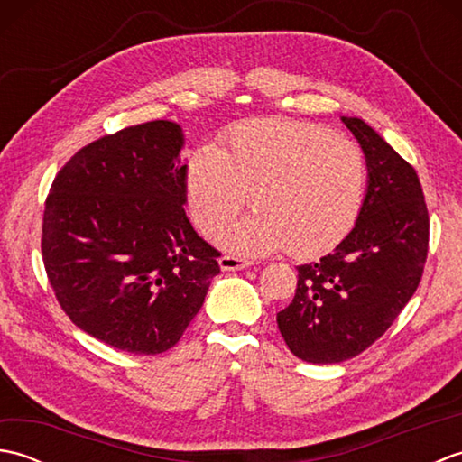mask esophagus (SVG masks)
<instances>
[{
    "mask_svg": "<svg viewBox=\"0 0 462 462\" xmlns=\"http://www.w3.org/2000/svg\"><path fill=\"white\" fill-rule=\"evenodd\" d=\"M220 268L226 272H234V270H244L252 266V260L248 258H240V256H232V254H224V256L218 260Z\"/></svg>",
    "mask_w": 462,
    "mask_h": 462,
    "instance_id": "esophagus-1",
    "label": "esophagus"
}]
</instances>
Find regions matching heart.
I'll return each mask as SVG.
<instances>
[{"instance_id":"1","label":"heart","mask_w":462,"mask_h":462,"mask_svg":"<svg viewBox=\"0 0 462 462\" xmlns=\"http://www.w3.org/2000/svg\"><path fill=\"white\" fill-rule=\"evenodd\" d=\"M369 182L357 143L323 125L248 121L226 151L204 146L186 169V202L206 236L228 226L250 202L258 212L222 236L226 248L268 254L286 248L313 258L336 248L356 226Z\"/></svg>"}]
</instances>
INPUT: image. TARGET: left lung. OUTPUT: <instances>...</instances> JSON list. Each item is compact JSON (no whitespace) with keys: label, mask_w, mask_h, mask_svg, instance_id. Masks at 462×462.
<instances>
[{"label":"left lung","mask_w":462,"mask_h":462,"mask_svg":"<svg viewBox=\"0 0 462 462\" xmlns=\"http://www.w3.org/2000/svg\"><path fill=\"white\" fill-rule=\"evenodd\" d=\"M369 164L367 194L353 230L319 262L298 266V288L278 313L293 356L341 363L371 347L423 276L429 210L413 166L356 116H341Z\"/></svg>","instance_id":"1"}]
</instances>
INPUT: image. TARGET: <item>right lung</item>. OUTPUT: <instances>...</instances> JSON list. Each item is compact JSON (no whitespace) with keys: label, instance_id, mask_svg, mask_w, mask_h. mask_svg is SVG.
Segmentation results:
<instances>
[{"label":"right lung","instance_id":"obj_1","mask_svg":"<svg viewBox=\"0 0 462 462\" xmlns=\"http://www.w3.org/2000/svg\"><path fill=\"white\" fill-rule=\"evenodd\" d=\"M180 126L151 121L77 151L47 194L42 254L59 306L115 349L179 343L220 273L186 218Z\"/></svg>","mask_w":462,"mask_h":462}]
</instances>
